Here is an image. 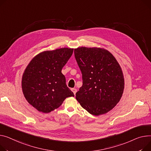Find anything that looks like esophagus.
<instances>
[{
	"label": "esophagus",
	"mask_w": 151,
	"mask_h": 151,
	"mask_svg": "<svg viewBox=\"0 0 151 151\" xmlns=\"http://www.w3.org/2000/svg\"><path fill=\"white\" fill-rule=\"evenodd\" d=\"M72 92H73V93H74V95H75V94H76V92H77V90L76 89V88H72Z\"/></svg>",
	"instance_id": "esophagus-1"
}]
</instances>
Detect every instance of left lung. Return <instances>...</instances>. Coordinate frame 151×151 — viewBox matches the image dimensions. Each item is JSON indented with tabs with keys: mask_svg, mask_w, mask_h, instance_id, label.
<instances>
[{
	"mask_svg": "<svg viewBox=\"0 0 151 151\" xmlns=\"http://www.w3.org/2000/svg\"><path fill=\"white\" fill-rule=\"evenodd\" d=\"M74 53L83 79L76 99L90 114L98 116L108 112L123 93L124 80L121 67L104 49L79 47Z\"/></svg>",
	"mask_w": 151,
	"mask_h": 151,
	"instance_id": "left-lung-1",
	"label": "left lung"
}]
</instances>
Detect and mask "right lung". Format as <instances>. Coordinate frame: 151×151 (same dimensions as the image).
<instances>
[{
  "mask_svg": "<svg viewBox=\"0 0 151 151\" xmlns=\"http://www.w3.org/2000/svg\"><path fill=\"white\" fill-rule=\"evenodd\" d=\"M73 49L63 48L45 51L36 56L22 76V88L27 101L38 111L48 113L74 96L61 73Z\"/></svg>",
  "mask_w": 151,
  "mask_h": 151,
  "instance_id": "1",
  "label": "right lung"
}]
</instances>
